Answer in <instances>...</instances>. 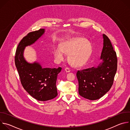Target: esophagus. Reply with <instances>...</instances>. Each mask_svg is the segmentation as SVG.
<instances>
[{
    "label": "esophagus",
    "mask_w": 130,
    "mask_h": 130,
    "mask_svg": "<svg viewBox=\"0 0 130 130\" xmlns=\"http://www.w3.org/2000/svg\"><path fill=\"white\" fill-rule=\"evenodd\" d=\"M65 70L66 72H69L71 70H70V69L68 67H66L65 69Z\"/></svg>",
    "instance_id": "obj_1"
}]
</instances>
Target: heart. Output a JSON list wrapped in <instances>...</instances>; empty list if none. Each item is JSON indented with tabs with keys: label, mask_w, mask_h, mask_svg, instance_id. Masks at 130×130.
Wrapping results in <instances>:
<instances>
[{
	"label": "heart",
	"mask_w": 130,
	"mask_h": 130,
	"mask_svg": "<svg viewBox=\"0 0 130 130\" xmlns=\"http://www.w3.org/2000/svg\"><path fill=\"white\" fill-rule=\"evenodd\" d=\"M92 51L91 44L86 39L77 38L65 41L53 50L54 57L59 61H63L65 53L68 54V61L74 67H80L87 61Z\"/></svg>",
	"instance_id": "1"
}]
</instances>
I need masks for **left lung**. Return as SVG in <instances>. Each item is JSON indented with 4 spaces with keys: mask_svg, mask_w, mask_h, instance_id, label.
<instances>
[{
    "mask_svg": "<svg viewBox=\"0 0 130 130\" xmlns=\"http://www.w3.org/2000/svg\"><path fill=\"white\" fill-rule=\"evenodd\" d=\"M103 47L101 59L103 62L97 68L78 70L79 94L84 98L95 100L100 99L113 85L117 69L116 52L108 37L103 35Z\"/></svg>",
    "mask_w": 130,
    "mask_h": 130,
    "instance_id": "left-lung-1",
    "label": "left lung"
}]
</instances>
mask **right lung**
I'll return each mask as SVG.
<instances>
[{"mask_svg":"<svg viewBox=\"0 0 130 130\" xmlns=\"http://www.w3.org/2000/svg\"><path fill=\"white\" fill-rule=\"evenodd\" d=\"M44 29L29 32L18 44L15 55V64L24 89L39 101L51 100L58 95L56 82L62 68H43L38 63H27L23 57L26 46L34 43L44 34Z\"/></svg>","mask_w":130,"mask_h":130,"instance_id":"right-lung-1","label":"right lung"}]
</instances>
